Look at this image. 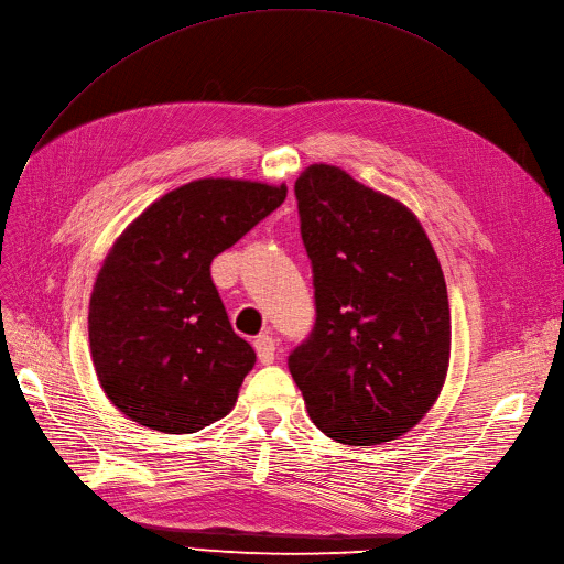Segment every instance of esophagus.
<instances>
[{
    "label": "esophagus",
    "instance_id": "34e87169",
    "mask_svg": "<svg viewBox=\"0 0 564 564\" xmlns=\"http://www.w3.org/2000/svg\"><path fill=\"white\" fill-rule=\"evenodd\" d=\"M253 348L258 352L260 364H272L274 361V357H276V340H274L272 334H260L253 340Z\"/></svg>",
    "mask_w": 564,
    "mask_h": 564
}]
</instances>
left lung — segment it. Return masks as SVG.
<instances>
[{"instance_id":"obj_1","label":"left lung","mask_w":564,"mask_h":564,"mask_svg":"<svg viewBox=\"0 0 564 564\" xmlns=\"http://www.w3.org/2000/svg\"><path fill=\"white\" fill-rule=\"evenodd\" d=\"M315 327L290 352L308 417L332 440L382 445L443 391L452 317L443 267L403 203L327 163L295 182Z\"/></svg>"}]
</instances>
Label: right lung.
<instances>
[{"instance_id":"add662e5","label":"right lung","mask_w":564,"mask_h":564,"mask_svg":"<svg viewBox=\"0 0 564 564\" xmlns=\"http://www.w3.org/2000/svg\"><path fill=\"white\" fill-rule=\"evenodd\" d=\"M285 193V184L195 180L115 239L91 290L89 350L106 397L131 422L195 433L235 408L256 352L232 332L209 264Z\"/></svg>"}]
</instances>
